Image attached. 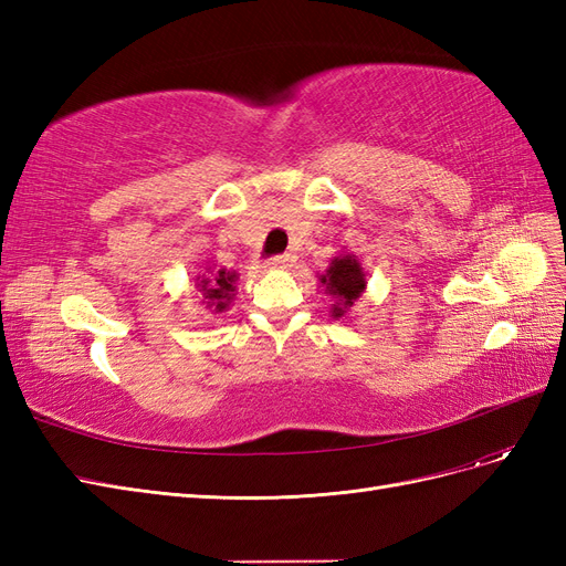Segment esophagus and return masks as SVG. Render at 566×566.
<instances>
[{"label": "esophagus", "instance_id": "obj_1", "mask_svg": "<svg viewBox=\"0 0 566 566\" xmlns=\"http://www.w3.org/2000/svg\"><path fill=\"white\" fill-rule=\"evenodd\" d=\"M293 262H295L293 254H279V256H273V260H271L269 264H271L273 269H287Z\"/></svg>", "mask_w": 566, "mask_h": 566}]
</instances>
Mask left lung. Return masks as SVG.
<instances>
[{"label": "left lung", "instance_id": "obj_1", "mask_svg": "<svg viewBox=\"0 0 566 566\" xmlns=\"http://www.w3.org/2000/svg\"><path fill=\"white\" fill-rule=\"evenodd\" d=\"M318 283L325 287V295L333 297L331 316L335 321H342L347 318L354 302L366 293L368 276L356 254L342 252L333 256L328 269L318 273Z\"/></svg>", "mask_w": 566, "mask_h": 566}]
</instances>
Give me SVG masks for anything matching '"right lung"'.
Instances as JSON below:
<instances>
[{"label": "right lung", "instance_id": "obj_1", "mask_svg": "<svg viewBox=\"0 0 566 566\" xmlns=\"http://www.w3.org/2000/svg\"><path fill=\"white\" fill-rule=\"evenodd\" d=\"M235 281H238L235 271L205 266V273H198L196 276V287L202 297L205 310H210L212 314L227 312L229 304L235 297Z\"/></svg>", "mask_w": 566, "mask_h": 566}]
</instances>
